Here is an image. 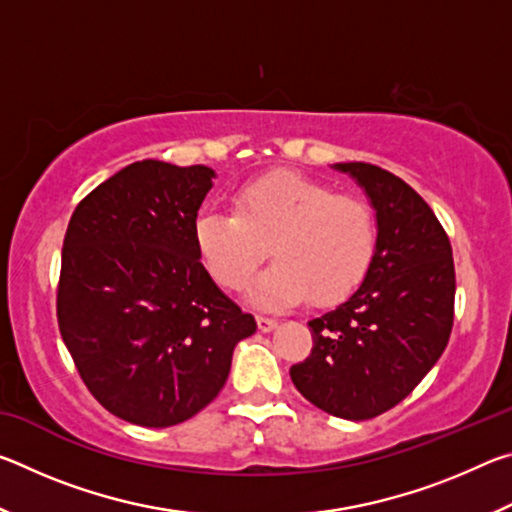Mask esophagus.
I'll use <instances>...</instances> for the list:
<instances>
[{"instance_id": "esophagus-1", "label": "esophagus", "mask_w": 512, "mask_h": 512, "mask_svg": "<svg viewBox=\"0 0 512 512\" xmlns=\"http://www.w3.org/2000/svg\"><path fill=\"white\" fill-rule=\"evenodd\" d=\"M277 325L275 318H268V316H257V327L259 332H271V329Z\"/></svg>"}]
</instances>
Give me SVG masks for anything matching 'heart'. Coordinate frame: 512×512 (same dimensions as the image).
I'll return each mask as SVG.
<instances>
[{
    "label": "heart",
    "instance_id": "heart-1",
    "mask_svg": "<svg viewBox=\"0 0 512 512\" xmlns=\"http://www.w3.org/2000/svg\"><path fill=\"white\" fill-rule=\"evenodd\" d=\"M235 212L205 207L196 246L225 289H241L268 255L248 298L262 307L332 305L366 277L377 253V219L357 196L298 173H268L239 189Z\"/></svg>",
    "mask_w": 512,
    "mask_h": 512
}]
</instances>
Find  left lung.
<instances>
[{"mask_svg": "<svg viewBox=\"0 0 512 512\" xmlns=\"http://www.w3.org/2000/svg\"><path fill=\"white\" fill-rule=\"evenodd\" d=\"M375 210L377 253L352 296L309 320V357L291 381L329 415L370 420L393 409L445 352L456 275L443 225L413 187L368 162H339Z\"/></svg>", "mask_w": 512, "mask_h": 512, "instance_id": "left-lung-1", "label": "left lung"}]
</instances>
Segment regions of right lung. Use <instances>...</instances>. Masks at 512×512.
Returning a JSON list of instances; mask_svg holds the SVG:
<instances>
[{
	"mask_svg": "<svg viewBox=\"0 0 512 512\" xmlns=\"http://www.w3.org/2000/svg\"><path fill=\"white\" fill-rule=\"evenodd\" d=\"M214 169L133 162L69 219L58 327L88 391L117 418L162 429L210 404L257 323L201 264L196 216Z\"/></svg>",
	"mask_w": 512,
	"mask_h": 512,
	"instance_id": "obj_1",
	"label": "right lung"
}]
</instances>
